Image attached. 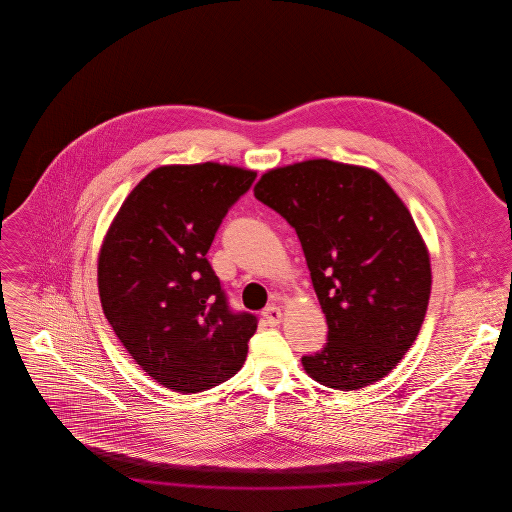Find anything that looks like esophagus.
Returning <instances> with one entry per match:
<instances>
[{"label":"esophagus","mask_w":512,"mask_h":512,"mask_svg":"<svg viewBox=\"0 0 512 512\" xmlns=\"http://www.w3.org/2000/svg\"><path fill=\"white\" fill-rule=\"evenodd\" d=\"M263 318H265V322H267L268 326H276V324H280V320H282V311H280L278 307L270 305V307H267V309L263 311Z\"/></svg>","instance_id":"34e87169"}]
</instances>
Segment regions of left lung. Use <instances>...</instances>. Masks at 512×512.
<instances>
[{
	"instance_id": "left-lung-1",
	"label": "left lung",
	"mask_w": 512,
	"mask_h": 512,
	"mask_svg": "<svg viewBox=\"0 0 512 512\" xmlns=\"http://www.w3.org/2000/svg\"><path fill=\"white\" fill-rule=\"evenodd\" d=\"M255 197L301 242L326 345L301 359L334 390H361L391 372L426 317L432 270L405 203L378 172L313 159L261 176Z\"/></svg>"
}]
</instances>
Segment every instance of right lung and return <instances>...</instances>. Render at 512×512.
<instances>
[{"instance_id":"obj_1","label":"right lung","mask_w":512,"mask_h":512,"mask_svg":"<svg viewBox=\"0 0 512 512\" xmlns=\"http://www.w3.org/2000/svg\"><path fill=\"white\" fill-rule=\"evenodd\" d=\"M255 176L219 163L159 167L124 199L105 236L103 313L132 359L169 390H209L244 365L257 317L230 309L205 255Z\"/></svg>"}]
</instances>
